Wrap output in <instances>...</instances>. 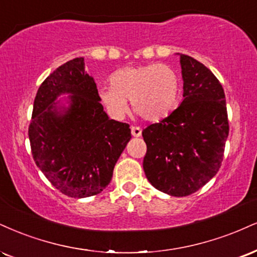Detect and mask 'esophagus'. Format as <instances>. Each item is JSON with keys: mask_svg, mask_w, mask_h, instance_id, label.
Wrapping results in <instances>:
<instances>
[{"mask_svg": "<svg viewBox=\"0 0 257 257\" xmlns=\"http://www.w3.org/2000/svg\"><path fill=\"white\" fill-rule=\"evenodd\" d=\"M141 128L140 126H137V125H133L132 126V135L133 137H135V138H139V137H141Z\"/></svg>", "mask_w": 257, "mask_h": 257, "instance_id": "34e87169", "label": "esophagus"}]
</instances>
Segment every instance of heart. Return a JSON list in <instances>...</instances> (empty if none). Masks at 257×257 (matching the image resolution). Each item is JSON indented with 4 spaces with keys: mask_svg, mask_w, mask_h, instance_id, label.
I'll use <instances>...</instances> for the list:
<instances>
[{
    "mask_svg": "<svg viewBox=\"0 0 257 257\" xmlns=\"http://www.w3.org/2000/svg\"><path fill=\"white\" fill-rule=\"evenodd\" d=\"M181 94V79L172 67L162 63L125 67L110 76V86L99 91L105 106L116 117L132 109L142 119L158 122L176 109Z\"/></svg>",
    "mask_w": 257,
    "mask_h": 257,
    "instance_id": "b5f03b06",
    "label": "heart"
}]
</instances>
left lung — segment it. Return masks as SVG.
<instances>
[{"instance_id": "obj_1", "label": "left lung", "mask_w": 257, "mask_h": 257, "mask_svg": "<svg viewBox=\"0 0 257 257\" xmlns=\"http://www.w3.org/2000/svg\"><path fill=\"white\" fill-rule=\"evenodd\" d=\"M183 101L168 117L142 131L144 171L156 189L188 196L217 175L228 137L226 101L217 76L181 54Z\"/></svg>"}]
</instances>
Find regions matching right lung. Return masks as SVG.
<instances>
[{"label":"right lung","instance_id":"obj_1","mask_svg":"<svg viewBox=\"0 0 257 257\" xmlns=\"http://www.w3.org/2000/svg\"><path fill=\"white\" fill-rule=\"evenodd\" d=\"M83 57L62 64L37 92L29 126L31 152L49 182L69 197L97 195L107 187L120 153L132 139L128 123L109 119ZM72 93L58 114L52 103Z\"/></svg>","mask_w":257,"mask_h":257}]
</instances>
